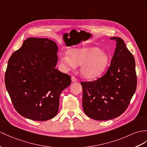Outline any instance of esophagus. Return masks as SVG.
<instances>
[{"instance_id":"obj_1","label":"esophagus","mask_w":147,"mask_h":147,"mask_svg":"<svg viewBox=\"0 0 147 147\" xmlns=\"http://www.w3.org/2000/svg\"><path fill=\"white\" fill-rule=\"evenodd\" d=\"M71 82H77V78L75 77L74 76H72V77H71Z\"/></svg>"}]
</instances>
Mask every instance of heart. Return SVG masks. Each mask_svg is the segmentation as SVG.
<instances>
[{"instance_id":"1","label":"heart","mask_w":147,"mask_h":147,"mask_svg":"<svg viewBox=\"0 0 147 147\" xmlns=\"http://www.w3.org/2000/svg\"><path fill=\"white\" fill-rule=\"evenodd\" d=\"M70 56L65 55L60 58L64 69L70 70L81 65L82 76L88 79H95L104 72L109 65L110 57L105 52L95 47L76 48L71 50Z\"/></svg>"}]
</instances>
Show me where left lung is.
Segmentation results:
<instances>
[{
	"mask_svg": "<svg viewBox=\"0 0 147 147\" xmlns=\"http://www.w3.org/2000/svg\"><path fill=\"white\" fill-rule=\"evenodd\" d=\"M116 48L105 75L92 82H81L82 107L88 117L108 120L121 115L137 88L135 59L122 39L112 37Z\"/></svg>",
	"mask_w": 147,
	"mask_h": 147,
	"instance_id": "obj_1",
	"label": "left lung"
}]
</instances>
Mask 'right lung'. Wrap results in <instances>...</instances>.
Listing matches in <instances>:
<instances>
[{
	"label": "right lung",
	"instance_id": "add662e5",
	"mask_svg": "<svg viewBox=\"0 0 147 147\" xmlns=\"http://www.w3.org/2000/svg\"><path fill=\"white\" fill-rule=\"evenodd\" d=\"M58 46L49 38L24 41L9 60L5 84L14 108L20 115L46 121L57 115L61 92L71 77L55 69Z\"/></svg>",
	"mask_w": 147,
	"mask_h": 147
}]
</instances>
